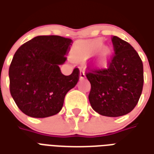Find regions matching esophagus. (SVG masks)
I'll use <instances>...</instances> for the list:
<instances>
[{
    "label": "esophagus",
    "instance_id": "obj_1",
    "mask_svg": "<svg viewBox=\"0 0 154 154\" xmlns=\"http://www.w3.org/2000/svg\"><path fill=\"white\" fill-rule=\"evenodd\" d=\"M79 77H80V79H84V78L86 77V75H85L84 71H81L80 74H79Z\"/></svg>",
    "mask_w": 154,
    "mask_h": 154
}]
</instances>
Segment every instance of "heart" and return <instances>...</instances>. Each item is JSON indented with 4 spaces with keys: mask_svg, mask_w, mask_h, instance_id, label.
<instances>
[{
    "mask_svg": "<svg viewBox=\"0 0 154 154\" xmlns=\"http://www.w3.org/2000/svg\"><path fill=\"white\" fill-rule=\"evenodd\" d=\"M104 41L97 38L81 44L76 50V57L79 60H84L91 55V63L96 68L106 66L113 55V49L109 45H103Z\"/></svg>",
    "mask_w": 154,
    "mask_h": 154,
    "instance_id": "1",
    "label": "heart"
}]
</instances>
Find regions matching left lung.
<instances>
[{
  "instance_id": "obj_1",
  "label": "left lung",
  "mask_w": 154,
  "mask_h": 154,
  "mask_svg": "<svg viewBox=\"0 0 154 154\" xmlns=\"http://www.w3.org/2000/svg\"><path fill=\"white\" fill-rule=\"evenodd\" d=\"M115 56L107 69L86 75L90 82L89 101L101 116L119 117L129 113L139 101L143 86V67L135 49L117 36L112 38Z\"/></svg>"
}]
</instances>
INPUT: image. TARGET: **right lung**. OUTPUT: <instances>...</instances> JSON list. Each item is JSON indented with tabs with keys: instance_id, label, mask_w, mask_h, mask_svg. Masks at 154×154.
Instances as JSON below:
<instances>
[{
	"instance_id": "right-lung-1",
	"label": "right lung",
	"mask_w": 154,
	"mask_h": 154,
	"mask_svg": "<svg viewBox=\"0 0 154 154\" xmlns=\"http://www.w3.org/2000/svg\"><path fill=\"white\" fill-rule=\"evenodd\" d=\"M72 42L57 35H40L15 52L9 68L10 91L23 113L45 118L62 110L66 94L79 79L78 68L65 76L59 67Z\"/></svg>"
}]
</instances>
